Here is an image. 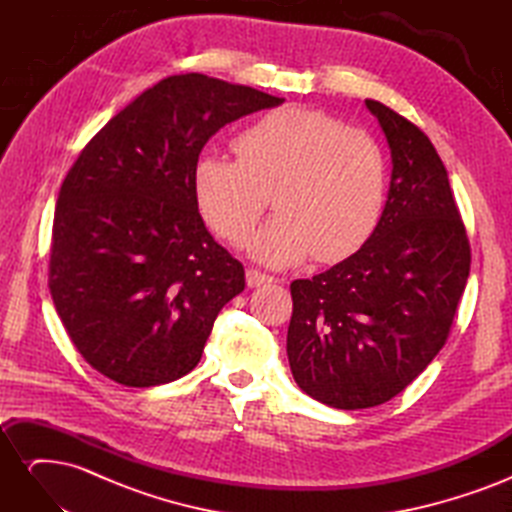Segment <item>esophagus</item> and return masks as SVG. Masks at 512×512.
Returning a JSON list of instances; mask_svg holds the SVG:
<instances>
[{
  "instance_id": "esophagus-1",
  "label": "esophagus",
  "mask_w": 512,
  "mask_h": 512,
  "mask_svg": "<svg viewBox=\"0 0 512 512\" xmlns=\"http://www.w3.org/2000/svg\"><path fill=\"white\" fill-rule=\"evenodd\" d=\"M245 280H247V286H250V288H258V286H265V284H273L275 277H271L267 273H260L258 269H247Z\"/></svg>"
}]
</instances>
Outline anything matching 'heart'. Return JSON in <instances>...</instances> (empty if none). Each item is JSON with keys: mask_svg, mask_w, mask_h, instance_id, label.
Returning <instances> with one entry per match:
<instances>
[{"mask_svg": "<svg viewBox=\"0 0 512 512\" xmlns=\"http://www.w3.org/2000/svg\"><path fill=\"white\" fill-rule=\"evenodd\" d=\"M232 151L200 156L194 194L215 235L241 245L269 194L277 213L250 241V254L271 267L312 254L339 262L374 232L386 198V158L365 130L316 108L288 104L247 126Z\"/></svg>", "mask_w": 512, "mask_h": 512, "instance_id": "b5f03b06", "label": "heart"}]
</instances>
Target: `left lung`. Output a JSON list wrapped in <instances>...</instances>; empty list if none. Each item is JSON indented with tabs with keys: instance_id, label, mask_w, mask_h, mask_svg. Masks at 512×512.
Returning a JSON list of instances; mask_svg holds the SVG:
<instances>
[{
	"instance_id": "obj_1",
	"label": "left lung",
	"mask_w": 512,
	"mask_h": 512,
	"mask_svg": "<svg viewBox=\"0 0 512 512\" xmlns=\"http://www.w3.org/2000/svg\"><path fill=\"white\" fill-rule=\"evenodd\" d=\"M391 147L382 218L339 265L294 280L288 361L301 389L339 410L399 395L446 344L470 275V241L427 134L365 100Z\"/></svg>"
}]
</instances>
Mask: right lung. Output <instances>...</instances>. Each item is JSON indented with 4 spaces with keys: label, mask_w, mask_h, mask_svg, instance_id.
Segmentation results:
<instances>
[{
    "label": "right lung",
    "mask_w": 512,
    "mask_h": 512,
    "mask_svg": "<svg viewBox=\"0 0 512 512\" xmlns=\"http://www.w3.org/2000/svg\"><path fill=\"white\" fill-rule=\"evenodd\" d=\"M282 98L175 74L91 138L61 183L49 288L74 348L126 386L173 382L198 365L243 265L198 213L194 168L226 123Z\"/></svg>",
    "instance_id": "right-lung-1"
}]
</instances>
